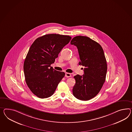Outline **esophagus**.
<instances>
[{
	"mask_svg": "<svg viewBox=\"0 0 132 132\" xmlns=\"http://www.w3.org/2000/svg\"><path fill=\"white\" fill-rule=\"evenodd\" d=\"M65 77L66 78H69V77H71V75L70 73H66L65 74Z\"/></svg>",
	"mask_w": 132,
	"mask_h": 132,
	"instance_id": "34e87169",
	"label": "esophagus"
}]
</instances>
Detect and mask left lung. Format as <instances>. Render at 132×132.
I'll return each instance as SVG.
<instances>
[{"label":"left lung","instance_id":"left-lung-1","mask_svg":"<svg viewBox=\"0 0 132 132\" xmlns=\"http://www.w3.org/2000/svg\"><path fill=\"white\" fill-rule=\"evenodd\" d=\"M70 44L77 46L79 64L85 67L83 76H74L73 94L78 100L88 101L98 94L105 81L107 64L104 51L100 44L87 36H76Z\"/></svg>","mask_w":132,"mask_h":132}]
</instances>
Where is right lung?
<instances>
[{
  "instance_id": "add662e5",
  "label": "right lung",
  "mask_w": 132,
  "mask_h": 132,
  "mask_svg": "<svg viewBox=\"0 0 132 132\" xmlns=\"http://www.w3.org/2000/svg\"><path fill=\"white\" fill-rule=\"evenodd\" d=\"M71 39L68 35L46 34L31 44L24 62V73L28 87L38 97L51 96L64 77V72L54 70L51 64Z\"/></svg>"
}]
</instances>
